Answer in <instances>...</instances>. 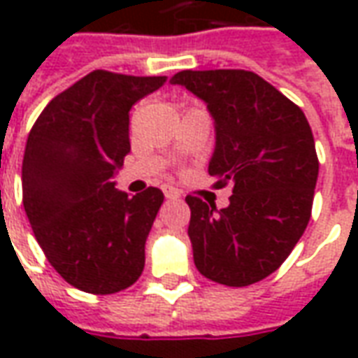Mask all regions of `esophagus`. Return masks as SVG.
Instances as JSON below:
<instances>
[{"mask_svg":"<svg viewBox=\"0 0 358 358\" xmlns=\"http://www.w3.org/2000/svg\"><path fill=\"white\" fill-rule=\"evenodd\" d=\"M163 194H164V197H166V199H178V197H180L178 189H176V187H172V186H164Z\"/></svg>","mask_w":358,"mask_h":358,"instance_id":"obj_1","label":"esophagus"}]
</instances>
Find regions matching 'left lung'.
Listing matches in <instances>:
<instances>
[{
  "instance_id": "obj_1",
  "label": "left lung",
  "mask_w": 358,
  "mask_h": 358,
  "mask_svg": "<svg viewBox=\"0 0 358 358\" xmlns=\"http://www.w3.org/2000/svg\"><path fill=\"white\" fill-rule=\"evenodd\" d=\"M172 84L207 103L217 130L209 174L217 187L234 184L226 209L186 197L195 266L230 287L261 282L282 266L310 220L318 157L307 117L251 71H182Z\"/></svg>"
}]
</instances>
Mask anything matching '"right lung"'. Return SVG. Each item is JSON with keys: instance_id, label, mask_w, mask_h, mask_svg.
I'll return each mask as SVG.
<instances>
[{"instance_id": "add662e5", "label": "right lung", "mask_w": 358, "mask_h": 358, "mask_svg": "<svg viewBox=\"0 0 358 358\" xmlns=\"http://www.w3.org/2000/svg\"><path fill=\"white\" fill-rule=\"evenodd\" d=\"M164 82L94 71L55 95L28 134L22 205L45 259L76 289L109 295L143 272L164 195L148 187L128 197L113 176L130 153L132 105Z\"/></svg>"}]
</instances>
